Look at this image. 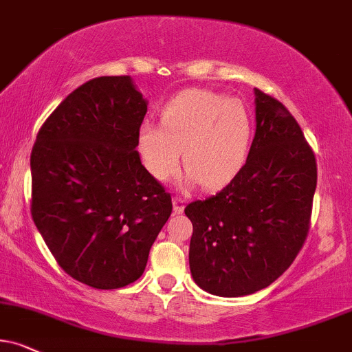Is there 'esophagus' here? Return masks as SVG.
Here are the masks:
<instances>
[{
    "label": "esophagus",
    "instance_id": "34e87169",
    "mask_svg": "<svg viewBox=\"0 0 352 352\" xmlns=\"http://www.w3.org/2000/svg\"><path fill=\"white\" fill-rule=\"evenodd\" d=\"M184 207H186L184 199H181V197L173 199V210H175V214H183Z\"/></svg>",
    "mask_w": 352,
    "mask_h": 352
}]
</instances>
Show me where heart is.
<instances>
[{
	"instance_id": "b5f03b06",
	"label": "heart",
	"mask_w": 352,
	"mask_h": 352,
	"mask_svg": "<svg viewBox=\"0 0 352 352\" xmlns=\"http://www.w3.org/2000/svg\"><path fill=\"white\" fill-rule=\"evenodd\" d=\"M253 140V117L238 99L209 89H186L164 104L160 125L143 122L137 146L146 171L168 181L183 151L186 183L209 190L228 186L245 166Z\"/></svg>"
}]
</instances>
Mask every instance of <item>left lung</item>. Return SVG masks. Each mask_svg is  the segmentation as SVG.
<instances>
[{"label": "left lung", "instance_id": "8db88e82", "mask_svg": "<svg viewBox=\"0 0 352 352\" xmlns=\"http://www.w3.org/2000/svg\"><path fill=\"white\" fill-rule=\"evenodd\" d=\"M256 132L228 186L184 212L192 222L189 267L219 297L266 289L294 263L309 233L316 162L284 104L254 88Z\"/></svg>", "mask_w": 352, "mask_h": 352}]
</instances>
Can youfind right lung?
Segmentation results:
<instances>
[{"label": "right lung", "mask_w": 352, "mask_h": 352, "mask_svg": "<svg viewBox=\"0 0 352 352\" xmlns=\"http://www.w3.org/2000/svg\"><path fill=\"white\" fill-rule=\"evenodd\" d=\"M146 106L130 76L94 78L52 112L30 153L34 223L60 267L89 287L135 282L171 215L137 151Z\"/></svg>", "instance_id": "right-lung-1"}]
</instances>
